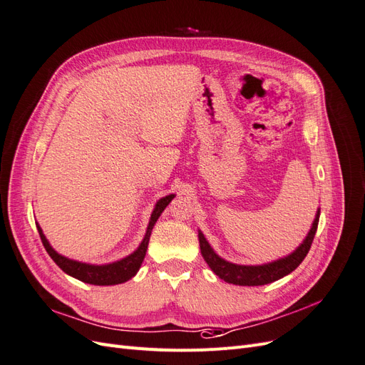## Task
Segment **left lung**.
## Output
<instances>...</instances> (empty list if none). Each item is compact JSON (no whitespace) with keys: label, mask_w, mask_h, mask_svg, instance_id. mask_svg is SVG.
<instances>
[{"label":"left lung","mask_w":365,"mask_h":365,"mask_svg":"<svg viewBox=\"0 0 365 365\" xmlns=\"http://www.w3.org/2000/svg\"><path fill=\"white\" fill-rule=\"evenodd\" d=\"M319 218H320V210L315 215V220L312 222V227L308 233L307 240L303 241V244L296 252L284 257V259L274 261L272 264L257 265V267L230 264L225 259H221L218 255H215V252L210 249V245L207 244L206 238L203 237V233H198L200 250H202V255L205 257V261L207 262V265L210 267V269H212V272L220 279L229 282V284L242 285V287L267 285V284H272V282L279 280L284 276L289 274L291 272H294V269H296L302 264L304 257H307L311 245H312L317 227H319Z\"/></svg>","instance_id":"obj_1"}]
</instances>
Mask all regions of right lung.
<instances>
[{
  "label": "right lung",
  "instance_id": "add662e5",
  "mask_svg": "<svg viewBox=\"0 0 365 365\" xmlns=\"http://www.w3.org/2000/svg\"><path fill=\"white\" fill-rule=\"evenodd\" d=\"M173 198H174V195L171 194V195L160 198L158 202L155 210H153V214H151L145 238L143 242H140L139 249L135 253H132L130 256L124 257V259H121L118 262H113V264H108V265H89V264H81L77 261L68 259V257L56 253L51 249V245L43 237L42 229L39 226H38V232H39V237H41V241L45 247L46 253L51 256V259L58 267H61V269H63L66 274L73 276L81 282H85V284H91V285H118V284H123V282H127L128 279H132L138 273V269H139L140 264H143L145 253H147L151 229H153V226H155V222L158 221L160 214L163 212V209L168 206V203Z\"/></svg>",
  "mask_w": 365,
  "mask_h": 365
}]
</instances>
